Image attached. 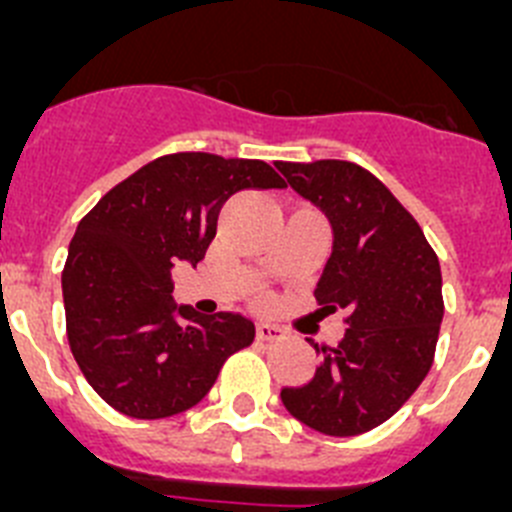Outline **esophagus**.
Here are the masks:
<instances>
[{
  "label": "esophagus",
  "mask_w": 512,
  "mask_h": 512,
  "mask_svg": "<svg viewBox=\"0 0 512 512\" xmlns=\"http://www.w3.org/2000/svg\"><path fill=\"white\" fill-rule=\"evenodd\" d=\"M255 334L260 342H280V339L285 336V329H280V326H275V324H267V321H260L255 329Z\"/></svg>",
  "instance_id": "34e87169"
}]
</instances>
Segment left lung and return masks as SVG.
<instances>
[{
	"label": "left lung",
	"mask_w": 512,
	"mask_h": 512,
	"mask_svg": "<svg viewBox=\"0 0 512 512\" xmlns=\"http://www.w3.org/2000/svg\"><path fill=\"white\" fill-rule=\"evenodd\" d=\"M288 186L319 206L334 250L313 296L344 308V339L303 388H283L293 418L326 436H357L388 421L434 365L444 319L439 257L421 227L370 170L347 160L278 163ZM319 352V344H313Z\"/></svg>",
	"instance_id": "obj_1"
}]
</instances>
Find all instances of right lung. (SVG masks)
I'll use <instances>...</instances> for the list:
<instances>
[{
    "mask_svg": "<svg viewBox=\"0 0 512 512\" xmlns=\"http://www.w3.org/2000/svg\"><path fill=\"white\" fill-rule=\"evenodd\" d=\"M262 160L173 153L142 165L78 222L63 267L68 347L114 411L142 421L199 403L229 354L250 347L242 313L176 306L170 270L204 260L232 193L283 188Z\"/></svg>",
    "mask_w": 512,
    "mask_h": 512,
    "instance_id": "add662e5",
    "label": "right lung"
}]
</instances>
